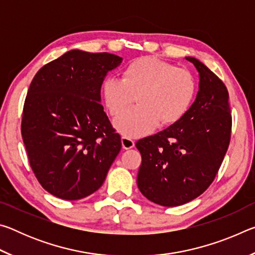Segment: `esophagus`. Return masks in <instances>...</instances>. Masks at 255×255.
<instances>
[{"instance_id": "esophagus-1", "label": "esophagus", "mask_w": 255, "mask_h": 255, "mask_svg": "<svg viewBox=\"0 0 255 255\" xmlns=\"http://www.w3.org/2000/svg\"><path fill=\"white\" fill-rule=\"evenodd\" d=\"M122 145H123V148H125V149H130V148L133 147V146H135V141H133V140L131 139V138L124 136V137L122 138Z\"/></svg>"}]
</instances>
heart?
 <instances>
[{
	"label": "heart",
	"instance_id": "obj_1",
	"mask_svg": "<svg viewBox=\"0 0 255 255\" xmlns=\"http://www.w3.org/2000/svg\"><path fill=\"white\" fill-rule=\"evenodd\" d=\"M197 91L193 75L185 68L156 57L132 60L122 71V79L107 77L102 98L112 117H119L135 102L138 105L116 122L126 136L145 135L158 124L180 122L192 105Z\"/></svg>",
	"mask_w": 255,
	"mask_h": 255
}]
</instances>
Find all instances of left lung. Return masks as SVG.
Masks as SVG:
<instances>
[{
  "label": "left lung",
  "mask_w": 255,
  "mask_h": 255,
  "mask_svg": "<svg viewBox=\"0 0 255 255\" xmlns=\"http://www.w3.org/2000/svg\"><path fill=\"white\" fill-rule=\"evenodd\" d=\"M199 72V91L180 122L136 143L141 155L137 185L164 207L184 205L213 183L232 132L228 91L205 64L185 57Z\"/></svg>",
  "instance_id": "left-lung-1"
}]
</instances>
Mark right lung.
<instances>
[{
    "mask_svg": "<svg viewBox=\"0 0 255 255\" xmlns=\"http://www.w3.org/2000/svg\"><path fill=\"white\" fill-rule=\"evenodd\" d=\"M123 58L71 50L42 66L24 100L21 133L41 187L64 200L101 187L122 149V138L103 111L101 85Z\"/></svg>",
    "mask_w": 255,
    "mask_h": 255,
    "instance_id": "obj_1",
    "label": "right lung"
}]
</instances>
